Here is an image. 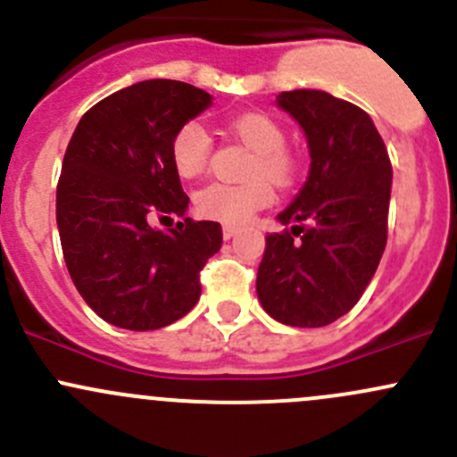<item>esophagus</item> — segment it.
Returning <instances> with one entry per match:
<instances>
[{
	"instance_id": "esophagus-1",
	"label": "esophagus",
	"mask_w": 457,
	"mask_h": 457,
	"mask_svg": "<svg viewBox=\"0 0 457 457\" xmlns=\"http://www.w3.org/2000/svg\"><path fill=\"white\" fill-rule=\"evenodd\" d=\"M238 229L234 225H223V238H232Z\"/></svg>"
}]
</instances>
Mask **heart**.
<instances>
[{"instance_id":"1","label":"heart","mask_w":457,"mask_h":457,"mask_svg":"<svg viewBox=\"0 0 457 457\" xmlns=\"http://www.w3.org/2000/svg\"><path fill=\"white\" fill-rule=\"evenodd\" d=\"M229 132L252 154L243 168V183H210L195 192V210L203 219L225 225H243L271 203V186L287 187L296 177V159L287 150L283 126L265 112L238 114ZM212 137L196 121H187L170 141V161L181 179H196L212 161Z\"/></svg>"}]
</instances>
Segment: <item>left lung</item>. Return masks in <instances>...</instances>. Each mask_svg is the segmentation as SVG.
<instances>
[{
	"label": "left lung",
	"instance_id": "1",
	"mask_svg": "<svg viewBox=\"0 0 457 457\" xmlns=\"http://www.w3.org/2000/svg\"><path fill=\"white\" fill-rule=\"evenodd\" d=\"M307 135L305 186L267 234L256 292L262 310L292 327H325L347 314L386 245L391 161L370 114L322 90L276 96Z\"/></svg>",
	"mask_w": 457,
	"mask_h": 457
}]
</instances>
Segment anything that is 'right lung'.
I'll return each mask as SVG.
<instances>
[{
  "label": "right lung",
  "mask_w": 457,
  "mask_h": 457,
  "mask_svg": "<svg viewBox=\"0 0 457 457\" xmlns=\"http://www.w3.org/2000/svg\"><path fill=\"white\" fill-rule=\"evenodd\" d=\"M212 96L150 79L105 96L81 117L63 154L57 225L77 292L110 325L150 331L201 296V270L223 243L220 225L184 216L168 233L154 215L186 214L190 199L170 161L174 132Z\"/></svg>",
  "instance_id": "1"
}]
</instances>
